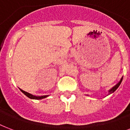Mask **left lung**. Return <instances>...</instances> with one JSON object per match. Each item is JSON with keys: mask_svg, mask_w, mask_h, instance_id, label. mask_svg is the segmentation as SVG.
Here are the masks:
<instances>
[{"mask_svg": "<svg viewBox=\"0 0 130 130\" xmlns=\"http://www.w3.org/2000/svg\"><path fill=\"white\" fill-rule=\"evenodd\" d=\"M123 78V77H122V78H121L120 81H119V83H118L117 84V85H115V86H114V87H112V89H110V90H109V91H108V95H110V94L112 93H114V92L116 90H117V89H118V87H119V85H121V82H122Z\"/></svg>", "mask_w": 130, "mask_h": 130, "instance_id": "left-lung-1", "label": "left lung"}]
</instances>
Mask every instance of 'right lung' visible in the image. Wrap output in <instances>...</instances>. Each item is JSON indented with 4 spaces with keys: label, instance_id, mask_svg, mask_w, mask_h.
<instances>
[{
    "label": "right lung",
    "instance_id": "1",
    "mask_svg": "<svg viewBox=\"0 0 130 130\" xmlns=\"http://www.w3.org/2000/svg\"><path fill=\"white\" fill-rule=\"evenodd\" d=\"M20 89V88H19ZM20 90L21 91L22 93H23L26 96H27L28 98H29L30 99H32V100H42L43 98H45L48 97V95H43V96H35V95H33L32 94L29 93H27V92L24 91L23 90H22L21 89H20Z\"/></svg>",
    "mask_w": 130,
    "mask_h": 130
}]
</instances>
